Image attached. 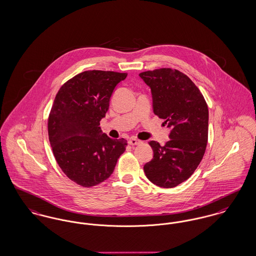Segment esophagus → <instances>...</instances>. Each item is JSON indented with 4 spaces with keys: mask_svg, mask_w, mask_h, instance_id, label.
<instances>
[{
    "mask_svg": "<svg viewBox=\"0 0 256 256\" xmlns=\"http://www.w3.org/2000/svg\"><path fill=\"white\" fill-rule=\"evenodd\" d=\"M128 144H129L130 146H138V144H142V140L133 138H130V140H128Z\"/></svg>",
    "mask_w": 256,
    "mask_h": 256,
    "instance_id": "1",
    "label": "esophagus"
}]
</instances>
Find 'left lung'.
I'll use <instances>...</instances> for the list:
<instances>
[{
    "label": "left lung",
    "mask_w": 256,
    "mask_h": 256,
    "mask_svg": "<svg viewBox=\"0 0 256 256\" xmlns=\"http://www.w3.org/2000/svg\"><path fill=\"white\" fill-rule=\"evenodd\" d=\"M140 77L151 90L154 114L172 129L164 146L149 142L154 155L144 170L153 184L174 188L194 172L203 158L208 140V107L198 88L176 69L146 71Z\"/></svg>",
    "instance_id": "left-lung-1"
}]
</instances>
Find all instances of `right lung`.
Listing matches in <instances>:
<instances>
[{
	"instance_id": "obj_1",
	"label": "right lung",
	"mask_w": 256,
	"mask_h": 256,
	"mask_svg": "<svg viewBox=\"0 0 256 256\" xmlns=\"http://www.w3.org/2000/svg\"><path fill=\"white\" fill-rule=\"evenodd\" d=\"M127 73L88 70L68 80L54 98L48 134L56 161L76 184L90 188L114 172L127 140L102 133L114 88Z\"/></svg>"
}]
</instances>
